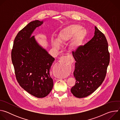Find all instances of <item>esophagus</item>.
<instances>
[{"instance_id":"1","label":"esophagus","mask_w":120,"mask_h":120,"mask_svg":"<svg viewBox=\"0 0 120 120\" xmlns=\"http://www.w3.org/2000/svg\"><path fill=\"white\" fill-rule=\"evenodd\" d=\"M73 62V59L72 57L70 56H64L60 59L59 60V62L62 63L64 64H70Z\"/></svg>"}]
</instances>
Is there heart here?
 <instances>
[{"instance_id": "obj_1", "label": "heart", "mask_w": 120, "mask_h": 120, "mask_svg": "<svg viewBox=\"0 0 120 120\" xmlns=\"http://www.w3.org/2000/svg\"><path fill=\"white\" fill-rule=\"evenodd\" d=\"M86 35V31L82 29V26L76 24L71 25L61 30L58 37V40H54L52 41V45L54 47L59 48L60 46V43H66L73 37L71 46L73 49L76 50L82 44Z\"/></svg>"}]
</instances>
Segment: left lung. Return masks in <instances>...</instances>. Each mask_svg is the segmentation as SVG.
Instances as JSON below:
<instances>
[{"mask_svg":"<svg viewBox=\"0 0 120 120\" xmlns=\"http://www.w3.org/2000/svg\"><path fill=\"white\" fill-rule=\"evenodd\" d=\"M94 28L92 39L72 52L76 61L74 72L76 82L71 92L79 98L88 96L100 86L105 79L109 64L106 38L97 27Z\"/></svg>","mask_w":120,"mask_h":120,"instance_id":"1","label":"left lung"}]
</instances>
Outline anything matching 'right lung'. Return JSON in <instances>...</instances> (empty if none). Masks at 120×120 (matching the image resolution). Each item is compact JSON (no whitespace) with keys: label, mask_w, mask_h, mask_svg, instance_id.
Returning <instances> with one entry per match:
<instances>
[{"label":"right lung","mask_w":120,"mask_h":120,"mask_svg":"<svg viewBox=\"0 0 120 120\" xmlns=\"http://www.w3.org/2000/svg\"><path fill=\"white\" fill-rule=\"evenodd\" d=\"M43 23V21H33L20 30L15 38L11 52L17 81L22 88L37 98L46 96L54 85L50 69L55 58L31 36Z\"/></svg>","instance_id":"right-lung-1"}]
</instances>
